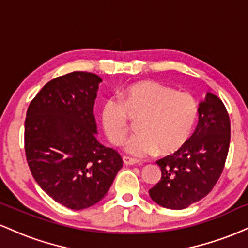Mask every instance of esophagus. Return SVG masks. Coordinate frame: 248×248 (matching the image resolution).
<instances>
[{"label": "esophagus", "mask_w": 248, "mask_h": 248, "mask_svg": "<svg viewBox=\"0 0 248 248\" xmlns=\"http://www.w3.org/2000/svg\"><path fill=\"white\" fill-rule=\"evenodd\" d=\"M122 160H124V163L126 164V166H134V164H139V161L128 157V156H124V157H122Z\"/></svg>", "instance_id": "obj_1"}]
</instances>
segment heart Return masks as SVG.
<instances>
[{
  "mask_svg": "<svg viewBox=\"0 0 248 248\" xmlns=\"http://www.w3.org/2000/svg\"><path fill=\"white\" fill-rule=\"evenodd\" d=\"M139 116L136 133L127 141L126 152L136 157L175 152L191 135L198 116V105L189 92L175 91L157 81L129 85L120 99L105 101L101 120L108 140L121 146L129 132V118Z\"/></svg>",
  "mask_w": 248,
  "mask_h": 248,
  "instance_id": "heart-1",
  "label": "heart"
}]
</instances>
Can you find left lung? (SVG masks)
<instances>
[{
	"instance_id": "8db88e82",
	"label": "left lung",
	"mask_w": 248,
	"mask_h": 248,
	"mask_svg": "<svg viewBox=\"0 0 248 248\" xmlns=\"http://www.w3.org/2000/svg\"><path fill=\"white\" fill-rule=\"evenodd\" d=\"M191 138L173 154L158 160L162 177L149 190L158 205L186 209L209 195L223 172L231 139V124L223 101L207 93L198 107Z\"/></svg>"
}]
</instances>
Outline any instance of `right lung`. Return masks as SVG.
<instances>
[{
  "mask_svg": "<svg viewBox=\"0 0 248 248\" xmlns=\"http://www.w3.org/2000/svg\"><path fill=\"white\" fill-rule=\"evenodd\" d=\"M100 77L76 72L57 77L27 110L24 149L38 186L57 203L82 210L108 192L122 157L96 140L93 106Z\"/></svg>",
  "mask_w": 248,
  "mask_h": 248,
  "instance_id": "right-lung-1",
  "label": "right lung"
}]
</instances>
